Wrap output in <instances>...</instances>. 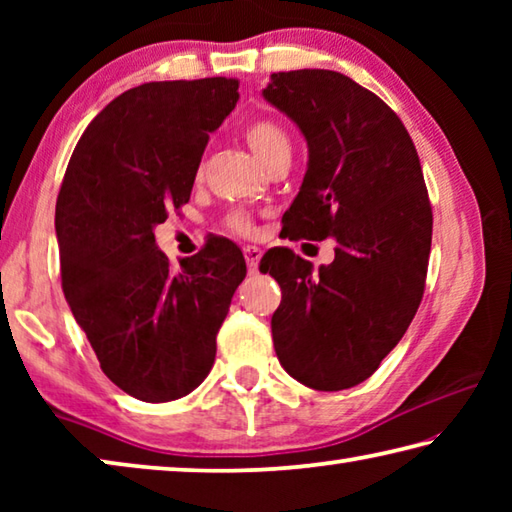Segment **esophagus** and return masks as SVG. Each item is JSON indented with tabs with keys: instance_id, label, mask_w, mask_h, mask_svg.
<instances>
[{
	"instance_id": "obj_1",
	"label": "esophagus",
	"mask_w": 512,
	"mask_h": 512,
	"mask_svg": "<svg viewBox=\"0 0 512 512\" xmlns=\"http://www.w3.org/2000/svg\"><path fill=\"white\" fill-rule=\"evenodd\" d=\"M244 255H246V264L250 271H257L259 259H262V248L257 246H244Z\"/></svg>"
}]
</instances>
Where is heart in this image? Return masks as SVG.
I'll use <instances>...</instances> for the list:
<instances>
[{
    "label": "heart",
    "mask_w": 512,
    "mask_h": 512,
    "mask_svg": "<svg viewBox=\"0 0 512 512\" xmlns=\"http://www.w3.org/2000/svg\"><path fill=\"white\" fill-rule=\"evenodd\" d=\"M244 135H246L248 146L253 149V153L262 162L273 158L275 153L289 149L287 131H284V128L273 119L250 121ZM228 225L235 232H239V235H250V232H253V221H250V216L244 212H232L228 219Z\"/></svg>",
    "instance_id": "b5f03b06"
}]
</instances>
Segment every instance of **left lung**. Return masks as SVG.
<instances>
[{"instance_id": "left-lung-1", "label": "left lung", "mask_w": 512, "mask_h": 512, "mask_svg": "<svg viewBox=\"0 0 512 512\" xmlns=\"http://www.w3.org/2000/svg\"><path fill=\"white\" fill-rule=\"evenodd\" d=\"M262 94L309 146L287 237L336 244L318 271L291 248L262 257L282 289L275 354L300 384L343 391L379 368L420 307L433 228L420 158L400 117L350 76L280 72Z\"/></svg>"}]
</instances>
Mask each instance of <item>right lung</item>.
I'll list each match as a JSON object with an SVG mask.
<instances>
[{"label": "right lung", "instance_id": "add662e5", "mask_svg": "<svg viewBox=\"0 0 512 512\" xmlns=\"http://www.w3.org/2000/svg\"><path fill=\"white\" fill-rule=\"evenodd\" d=\"M239 81H153L85 128L56 201L60 280L106 377L142 402H171L210 375L216 334L246 277L241 250L212 237L173 268L153 228L192 194L210 133Z\"/></svg>", "mask_w": 512, "mask_h": 512}]
</instances>
